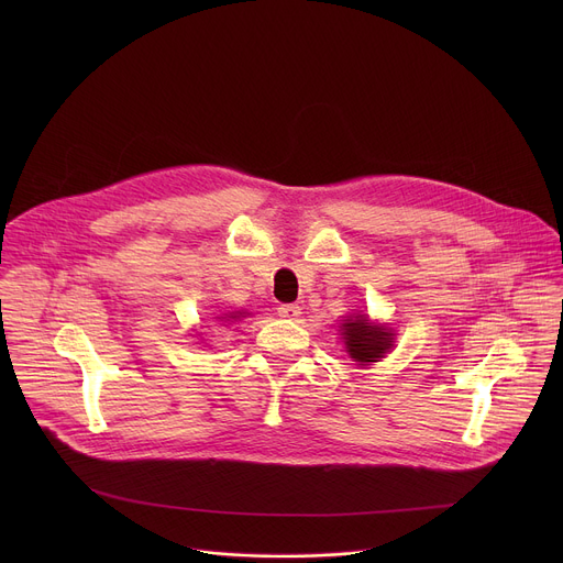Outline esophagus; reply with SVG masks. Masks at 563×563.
I'll list each match as a JSON object with an SVG mask.
<instances>
[{"label":"esophagus","instance_id":"esophagus-1","mask_svg":"<svg viewBox=\"0 0 563 563\" xmlns=\"http://www.w3.org/2000/svg\"><path fill=\"white\" fill-rule=\"evenodd\" d=\"M278 316L294 320V318L300 316V307H298V305H280V307H278Z\"/></svg>","mask_w":563,"mask_h":563}]
</instances>
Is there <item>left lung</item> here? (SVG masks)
Returning <instances> with one entry per match:
<instances>
[{
    "label": "left lung",
    "instance_id": "obj_1",
    "mask_svg": "<svg viewBox=\"0 0 563 563\" xmlns=\"http://www.w3.org/2000/svg\"><path fill=\"white\" fill-rule=\"evenodd\" d=\"M347 352L358 363H376L391 345V334L385 328L372 325L365 316H352L343 323Z\"/></svg>",
    "mask_w": 563,
    "mask_h": 563
}]
</instances>
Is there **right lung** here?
<instances>
[{"label":"right lung","mask_w":563,"mask_h":563,"mask_svg":"<svg viewBox=\"0 0 563 563\" xmlns=\"http://www.w3.org/2000/svg\"><path fill=\"white\" fill-rule=\"evenodd\" d=\"M229 318H235V316H229ZM229 318H227V320H229Z\"/></svg>","instance_id":"1"}]
</instances>
